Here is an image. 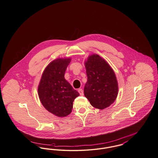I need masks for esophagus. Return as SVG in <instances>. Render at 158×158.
I'll return each mask as SVG.
<instances>
[{"mask_svg": "<svg viewBox=\"0 0 158 158\" xmlns=\"http://www.w3.org/2000/svg\"><path fill=\"white\" fill-rule=\"evenodd\" d=\"M78 92L79 93V94H80L81 96L83 95V90L82 89H78Z\"/></svg>", "mask_w": 158, "mask_h": 158, "instance_id": "esophagus-1", "label": "esophagus"}]
</instances>
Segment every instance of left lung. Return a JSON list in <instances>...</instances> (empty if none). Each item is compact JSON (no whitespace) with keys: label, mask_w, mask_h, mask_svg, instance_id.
Listing matches in <instances>:
<instances>
[{"label":"left lung","mask_w":158,"mask_h":158,"mask_svg":"<svg viewBox=\"0 0 158 158\" xmlns=\"http://www.w3.org/2000/svg\"><path fill=\"white\" fill-rule=\"evenodd\" d=\"M85 66L88 77L84 88L85 97L95 108L103 110L110 106L115 101L118 92L113 69L97 54L88 57Z\"/></svg>","instance_id":"obj_1"}]
</instances>
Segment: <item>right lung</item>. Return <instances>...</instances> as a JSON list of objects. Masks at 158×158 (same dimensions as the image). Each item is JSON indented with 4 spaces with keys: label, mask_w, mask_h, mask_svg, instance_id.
<instances>
[{
    "label": "right lung",
    "mask_w": 158,
    "mask_h": 158,
    "mask_svg": "<svg viewBox=\"0 0 158 158\" xmlns=\"http://www.w3.org/2000/svg\"><path fill=\"white\" fill-rule=\"evenodd\" d=\"M70 58H59L45 68L38 86L40 100L45 109L59 117L69 115L79 94L64 78Z\"/></svg>",
    "instance_id": "1"
}]
</instances>
